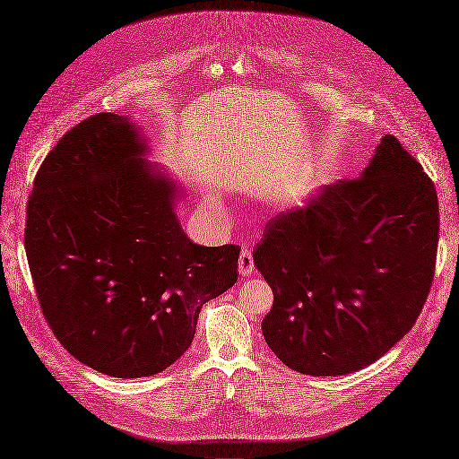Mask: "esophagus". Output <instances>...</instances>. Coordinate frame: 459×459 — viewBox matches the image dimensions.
Returning <instances> with one entry per match:
<instances>
[{"instance_id": "1", "label": "esophagus", "mask_w": 459, "mask_h": 459, "mask_svg": "<svg viewBox=\"0 0 459 459\" xmlns=\"http://www.w3.org/2000/svg\"><path fill=\"white\" fill-rule=\"evenodd\" d=\"M254 273V257L250 250H243L241 255H238V274L241 276H250Z\"/></svg>"}]
</instances>
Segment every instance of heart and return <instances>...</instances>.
I'll use <instances>...</instances> for the list:
<instances>
[{
	"instance_id": "heart-1",
	"label": "heart",
	"mask_w": 459,
	"mask_h": 459,
	"mask_svg": "<svg viewBox=\"0 0 459 459\" xmlns=\"http://www.w3.org/2000/svg\"><path fill=\"white\" fill-rule=\"evenodd\" d=\"M211 200H214V198H211Z\"/></svg>"
}]
</instances>
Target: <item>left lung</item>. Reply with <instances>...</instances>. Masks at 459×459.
I'll use <instances>...</instances> for the list:
<instances>
[{"instance_id":"left-lung-1","label":"left lung","mask_w":459,"mask_h":459,"mask_svg":"<svg viewBox=\"0 0 459 459\" xmlns=\"http://www.w3.org/2000/svg\"><path fill=\"white\" fill-rule=\"evenodd\" d=\"M439 241L437 192L394 136L360 178L321 186L276 214L254 248L273 290L261 331L273 353L307 376L353 374L417 321Z\"/></svg>"}]
</instances>
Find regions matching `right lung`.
Returning a JSON list of instances; mask_svg holds the SVG:
<instances>
[{"mask_svg":"<svg viewBox=\"0 0 459 459\" xmlns=\"http://www.w3.org/2000/svg\"><path fill=\"white\" fill-rule=\"evenodd\" d=\"M126 116L65 134L37 171L24 245L50 329L82 364L112 377L164 372L190 347L204 304L237 281V245H194L183 186L147 162Z\"/></svg>","mask_w":459,"mask_h":459,"instance_id":"obj_1","label":"right lung"}]
</instances>
